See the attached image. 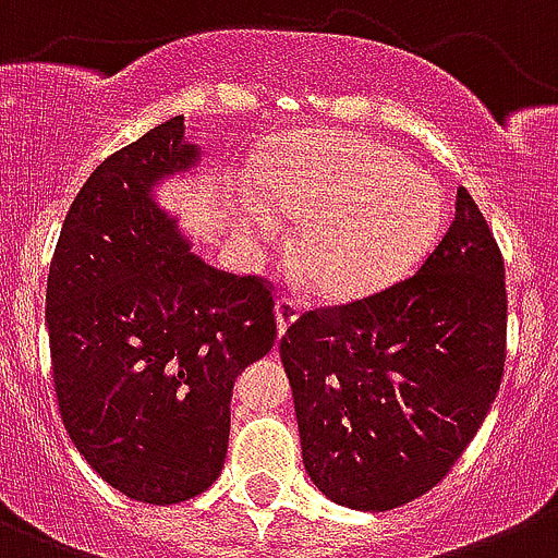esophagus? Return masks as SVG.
Segmentation results:
<instances>
[{
	"instance_id": "1",
	"label": "esophagus",
	"mask_w": 558,
	"mask_h": 558,
	"mask_svg": "<svg viewBox=\"0 0 558 558\" xmlns=\"http://www.w3.org/2000/svg\"><path fill=\"white\" fill-rule=\"evenodd\" d=\"M299 312H301V304L293 299V295H279V299H276V331H279V337L293 326Z\"/></svg>"
}]
</instances>
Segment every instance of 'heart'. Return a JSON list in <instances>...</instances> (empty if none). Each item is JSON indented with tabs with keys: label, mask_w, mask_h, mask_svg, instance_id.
I'll list each match as a JSON object with an SVG mask.
<instances>
[{
	"label": "heart",
	"mask_w": 558,
	"mask_h": 558,
	"mask_svg": "<svg viewBox=\"0 0 558 558\" xmlns=\"http://www.w3.org/2000/svg\"><path fill=\"white\" fill-rule=\"evenodd\" d=\"M274 214L299 221V263L331 299L389 284L441 227V191L397 147L350 131H299L254 180ZM254 230L268 235L265 216Z\"/></svg>",
	"instance_id": "obj_1"
}]
</instances>
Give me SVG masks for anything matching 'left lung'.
I'll use <instances>...</instances> for the list:
<instances>
[{
  "mask_svg": "<svg viewBox=\"0 0 558 558\" xmlns=\"http://www.w3.org/2000/svg\"><path fill=\"white\" fill-rule=\"evenodd\" d=\"M279 353L320 493L384 512L433 490L485 422L507 359L504 257L469 191L416 274L304 312Z\"/></svg>",
  "mask_w": 558,
  "mask_h": 558,
  "instance_id": "left-lung-1",
  "label": "left lung"
}]
</instances>
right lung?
I'll list each match as a JSON object with an SVG mask.
<instances>
[{
	"instance_id": "1",
	"label": "right lung",
	"mask_w": 558,
	"mask_h": 558,
	"mask_svg": "<svg viewBox=\"0 0 558 558\" xmlns=\"http://www.w3.org/2000/svg\"><path fill=\"white\" fill-rule=\"evenodd\" d=\"M196 161L183 117L111 153L68 210L46 284L62 424L100 480L145 504L219 480L232 384L276 339L274 284L191 254L153 203Z\"/></svg>"
}]
</instances>
